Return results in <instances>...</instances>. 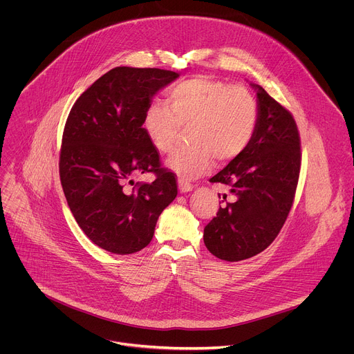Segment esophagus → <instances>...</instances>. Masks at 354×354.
Instances as JSON below:
<instances>
[{"label":"esophagus","mask_w":354,"mask_h":354,"mask_svg":"<svg viewBox=\"0 0 354 354\" xmlns=\"http://www.w3.org/2000/svg\"><path fill=\"white\" fill-rule=\"evenodd\" d=\"M178 185H179L180 193H187V192H192V190H193V185H190V183H187V182H185V180H179Z\"/></svg>","instance_id":"esophagus-1"}]
</instances>
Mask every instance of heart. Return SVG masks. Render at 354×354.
Wrapping results in <instances>:
<instances>
[{"instance_id": "obj_1", "label": "heart", "mask_w": 354, "mask_h": 354, "mask_svg": "<svg viewBox=\"0 0 354 354\" xmlns=\"http://www.w3.org/2000/svg\"><path fill=\"white\" fill-rule=\"evenodd\" d=\"M259 120L254 95L241 85L198 75L169 86L165 102L153 99L142 117L151 146L169 153L180 125H187L190 145L168 158V167L183 180L205 175L215 158L227 162L251 143Z\"/></svg>"}]
</instances>
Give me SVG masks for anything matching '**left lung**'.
<instances>
[{"label": "left lung", "instance_id": "obj_1", "mask_svg": "<svg viewBox=\"0 0 354 354\" xmlns=\"http://www.w3.org/2000/svg\"><path fill=\"white\" fill-rule=\"evenodd\" d=\"M257 89L259 120L248 147L209 179L230 187L222 207L204 229L208 251L239 262L266 250L279 236L291 211L301 171V138L292 114L261 85Z\"/></svg>", "mask_w": 354, "mask_h": 354}]
</instances>
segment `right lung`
<instances>
[{
  "instance_id": "right-lung-1",
  "label": "right lung",
  "mask_w": 354,
  "mask_h": 354,
  "mask_svg": "<svg viewBox=\"0 0 354 354\" xmlns=\"http://www.w3.org/2000/svg\"><path fill=\"white\" fill-rule=\"evenodd\" d=\"M178 73L115 67L96 80L73 104L62 138L59 175L81 230L97 247L128 255L153 239L161 212L175 200V174L142 128L151 97ZM153 171L151 184L133 182Z\"/></svg>"
}]
</instances>
